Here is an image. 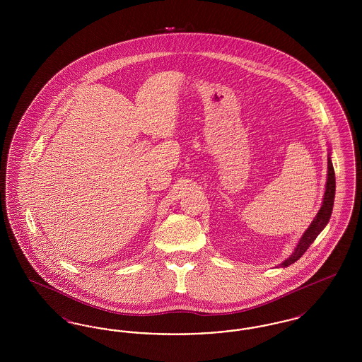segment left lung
<instances>
[{"label": "left lung", "mask_w": 362, "mask_h": 362, "mask_svg": "<svg viewBox=\"0 0 362 362\" xmlns=\"http://www.w3.org/2000/svg\"><path fill=\"white\" fill-rule=\"evenodd\" d=\"M327 165V182H326V191H325V198H323L322 207L317 211L313 221L310 223V228L301 236L297 247L294 248V252L285 262H282L279 264L281 267L291 266L296 260L301 258L304 255V252L308 250L310 244L315 241L317 235L326 228V225L329 221V217H331V213H332V206H334V198H335V173H334V167H332L329 155H328Z\"/></svg>", "instance_id": "obj_1"}]
</instances>
